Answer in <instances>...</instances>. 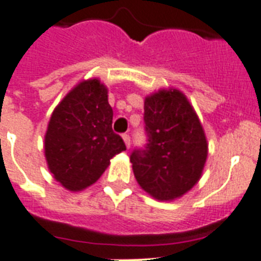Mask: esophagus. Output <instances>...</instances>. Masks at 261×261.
<instances>
[{"label": "esophagus", "instance_id": "34e87169", "mask_svg": "<svg viewBox=\"0 0 261 261\" xmlns=\"http://www.w3.org/2000/svg\"><path fill=\"white\" fill-rule=\"evenodd\" d=\"M123 137V141H124V143H126V146H127V149H130V135H127V134H123L122 135Z\"/></svg>", "mask_w": 261, "mask_h": 261}]
</instances>
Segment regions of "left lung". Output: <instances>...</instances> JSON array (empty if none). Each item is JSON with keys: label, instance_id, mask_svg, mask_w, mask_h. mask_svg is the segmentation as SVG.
<instances>
[{"label": "left lung", "instance_id": "obj_1", "mask_svg": "<svg viewBox=\"0 0 261 261\" xmlns=\"http://www.w3.org/2000/svg\"><path fill=\"white\" fill-rule=\"evenodd\" d=\"M147 143L130 155L137 181L153 198L173 200L199 181L207 159V139L196 112L177 89L145 98Z\"/></svg>", "mask_w": 261, "mask_h": 261}]
</instances>
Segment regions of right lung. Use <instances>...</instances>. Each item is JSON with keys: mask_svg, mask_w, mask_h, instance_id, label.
I'll return each instance as SVG.
<instances>
[{"mask_svg": "<svg viewBox=\"0 0 261 261\" xmlns=\"http://www.w3.org/2000/svg\"><path fill=\"white\" fill-rule=\"evenodd\" d=\"M108 90L97 79L80 83L51 115L44 154L57 181L77 192L100 178L110 160L126 145L112 131Z\"/></svg>", "mask_w": 261, "mask_h": 261, "instance_id": "obj_1", "label": "right lung"}]
</instances>
